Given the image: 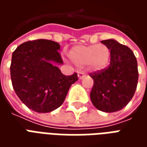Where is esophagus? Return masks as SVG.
<instances>
[{
    "label": "esophagus",
    "instance_id": "esophagus-1",
    "mask_svg": "<svg viewBox=\"0 0 147 147\" xmlns=\"http://www.w3.org/2000/svg\"><path fill=\"white\" fill-rule=\"evenodd\" d=\"M86 76V75L83 71H79L78 72V77H79V80H83L84 77Z\"/></svg>",
    "mask_w": 147,
    "mask_h": 147
}]
</instances>
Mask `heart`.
Segmentation results:
<instances>
[{"mask_svg": "<svg viewBox=\"0 0 147 147\" xmlns=\"http://www.w3.org/2000/svg\"><path fill=\"white\" fill-rule=\"evenodd\" d=\"M68 58L75 65H87L93 71H101L107 67L111 57L110 49L103 44L75 45L67 53Z\"/></svg>", "mask_w": 147, "mask_h": 147, "instance_id": "b5f03b06", "label": "heart"}]
</instances>
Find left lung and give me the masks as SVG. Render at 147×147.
I'll list each match as a JSON object with an SVG mask.
<instances>
[{"mask_svg":"<svg viewBox=\"0 0 147 147\" xmlns=\"http://www.w3.org/2000/svg\"><path fill=\"white\" fill-rule=\"evenodd\" d=\"M110 49V64L106 69L90 74L94 80L90 100L98 109L113 113L124 108L136 92L139 72L135 55L114 39L101 41Z\"/></svg>","mask_w":147,"mask_h":147,"instance_id":"obj_1","label":"left lung"}]
</instances>
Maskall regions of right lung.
<instances>
[{"label":"right lung","mask_w":147,"mask_h":147,"mask_svg":"<svg viewBox=\"0 0 147 147\" xmlns=\"http://www.w3.org/2000/svg\"><path fill=\"white\" fill-rule=\"evenodd\" d=\"M59 43L46 39L29 41L19 45L11 56L12 86L24 105L37 113H49L64 102L71 84L78 80L61 73L63 61Z\"/></svg>","instance_id":"obj_1"}]
</instances>
